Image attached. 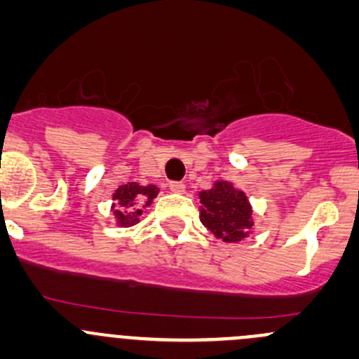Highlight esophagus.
<instances>
[{
	"label": "esophagus",
	"instance_id": "esophagus-1",
	"mask_svg": "<svg viewBox=\"0 0 359 359\" xmlns=\"http://www.w3.org/2000/svg\"><path fill=\"white\" fill-rule=\"evenodd\" d=\"M168 187H170V191L175 192V194H182V192L186 191V186H184V182H177V180L170 182Z\"/></svg>",
	"mask_w": 359,
	"mask_h": 359
}]
</instances>
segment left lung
Returning <instances> with one entry per match:
<instances>
[{
  "instance_id": "obj_1",
  "label": "left lung",
  "mask_w": 359,
  "mask_h": 359,
  "mask_svg": "<svg viewBox=\"0 0 359 359\" xmlns=\"http://www.w3.org/2000/svg\"><path fill=\"white\" fill-rule=\"evenodd\" d=\"M199 220L224 243H239L252 229V208L248 196L227 180H217L208 191L199 192Z\"/></svg>"
}]
</instances>
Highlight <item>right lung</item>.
<instances>
[{
	"mask_svg": "<svg viewBox=\"0 0 359 359\" xmlns=\"http://www.w3.org/2000/svg\"><path fill=\"white\" fill-rule=\"evenodd\" d=\"M158 187L149 184V186H139L137 182H129L120 186L113 192V215H115L116 225L120 227H130L137 224L139 217L142 215V208L149 206L153 199L156 198Z\"/></svg>",
	"mask_w": 359,
	"mask_h": 359,
	"instance_id": "obj_1",
	"label": "right lung"
}]
</instances>
